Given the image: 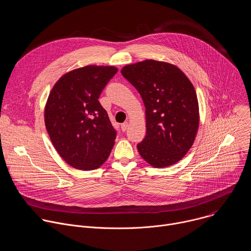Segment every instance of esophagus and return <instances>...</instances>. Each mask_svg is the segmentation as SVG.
<instances>
[{
  "instance_id": "1",
  "label": "esophagus",
  "mask_w": 251,
  "mask_h": 251,
  "mask_svg": "<svg viewBox=\"0 0 251 251\" xmlns=\"http://www.w3.org/2000/svg\"><path fill=\"white\" fill-rule=\"evenodd\" d=\"M128 125H129V124H128L127 122L122 123V124H121V130H122L123 132H125V131L127 130V128H128Z\"/></svg>"
}]
</instances>
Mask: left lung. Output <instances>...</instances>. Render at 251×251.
Returning a JSON list of instances; mask_svg holds the SVG:
<instances>
[{"label": "left lung", "mask_w": 251, "mask_h": 251, "mask_svg": "<svg viewBox=\"0 0 251 251\" xmlns=\"http://www.w3.org/2000/svg\"><path fill=\"white\" fill-rule=\"evenodd\" d=\"M121 74L138 90L146 108V136L137 145L141 157L155 168L182 160L200 124L193 83L176 65L153 59L125 65Z\"/></svg>", "instance_id": "1"}]
</instances>
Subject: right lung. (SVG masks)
I'll list each match as a JSON object with an SVG mask.
<instances>
[{"label":"right lung","mask_w":251,"mask_h":251,"mask_svg":"<svg viewBox=\"0 0 251 251\" xmlns=\"http://www.w3.org/2000/svg\"><path fill=\"white\" fill-rule=\"evenodd\" d=\"M115 66L87 65L62 75L45 108V123L60 157L77 170L98 169L109 157L116 130L98 98Z\"/></svg>","instance_id":"1"}]
</instances>
